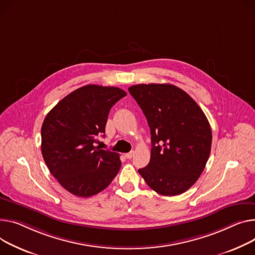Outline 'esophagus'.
<instances>
[{"label": "esophagus", "mask_w": 255, "mask_h": 255, "mask_svg": "<svg viewBox=\"0 0 255 255\" xmlns=\"http://www.w3.org/2000/svg\"><path fill=\"white\" fill-rule=\"evenodd\" d=\"M133 155H134V151H130V152H127V154H125V157L127 159H131L133 157Z\"/></svg>", "instance_id": "esophagus-1"}]
</instances>
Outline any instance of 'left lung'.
Returning a JSON list of instances; mask_svg holds the SVG:
<instances>
[{"label":"left lung","mask_w":255,"mask_h":255,"mask_svg":"<svg viewBox=\"0 0 255 255\" xmlns=\"http://www.w3.org/2000/svg\"><path fill=\"white\" fill-rule=\"evenodd\" d=\"M150 129V160L138 169L151 190L163 196L188 191L208 161L212 133L196 101L170 84H138L128 88Z\"/></svg>","instance_id":"obj_1"}]
</instances>
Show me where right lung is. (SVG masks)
Wrapping results in <instances>:
<instances>
[{
  "label": "right lung",
  "instance_id": "1",
  "mask_svg": "<svg viewBox=\"0 0 255 255\" xmlns=\"http://www.w3.org/2000/svg\"><path fill=\"white\" fill-rule=\"evenodd\" d=\"M117 87L86 85L51 110L41 129L44 161L57 181L71 194L87 198L104 191L121 168L118 152L95 146L105 136L112 107L126 96Z\"/></svg>",
  "mask_w": 255,
  "mask_h": 255
}]
</instances>
